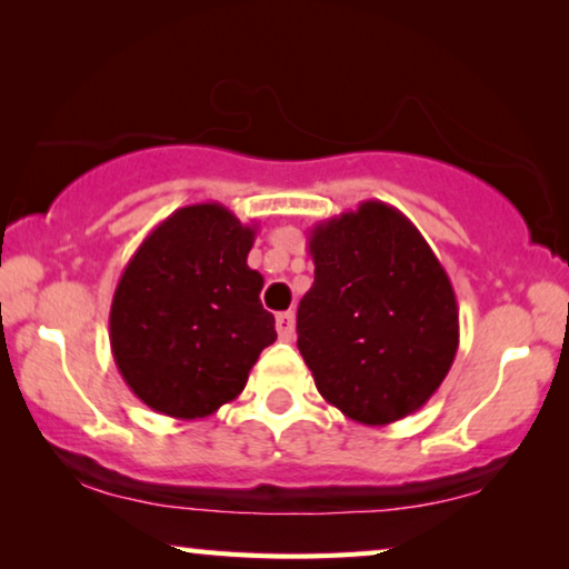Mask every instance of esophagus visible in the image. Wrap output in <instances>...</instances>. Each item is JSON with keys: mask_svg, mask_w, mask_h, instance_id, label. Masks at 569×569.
<instances>
[{"mask_svg": "<svg viewBox=\"0 0 569 569\" xmlns=\"http://www.w3.org/2000/svg\"><path fill=\"white\" fill-rule=\"evenodd\" d=\"M277 333L282 341H290L295 337V313L287 310V313L277 316Z\"/></svg>", "mask_w": 569, "mask_h": 569, "instance_id": "1", "label": "esophagus"}]
</instances>
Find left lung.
I'll list each match as a JSON object with an SVG mask.
<instances>
[{
  "instance_id": "8db88e82",
  "label": "left lung",
  "mask_w": 569,
  "mask_h": 569,
  "mask_svg": "<svg viewBox=\"0 0 569 569\" xmlns=\"http://www.w3.org/2000/svg\"><path fill=\"white\" fill-rule=\"evenodd\" d=\"M313 287L298 308V349L318 393L360 425L422 409L458 352L453 284L415 228L386 201L313 224Z\"/></svg>"
}]
</instances>
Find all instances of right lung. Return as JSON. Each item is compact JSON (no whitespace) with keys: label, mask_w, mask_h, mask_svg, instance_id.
Returning a JSON list of instances; mask_svg holds the SVG:
<instances>
[{"label":"right lung","mask_w":569,"mask_h":569,"mask_svg":"<svg viewBox=\"0 0 569 569\" xmlns=\"http://www.w3.org/2000/svg\"><path fill=\"white\" fill-rule=\"evenodd\" d=\"M256 224L201 201L176 209L116 284L108 337L121 378L147 407L204 419L238 399L261 349L274 345L263 277L248 267Z\"/></svg>","instance_id":"1"}]
</instances>
